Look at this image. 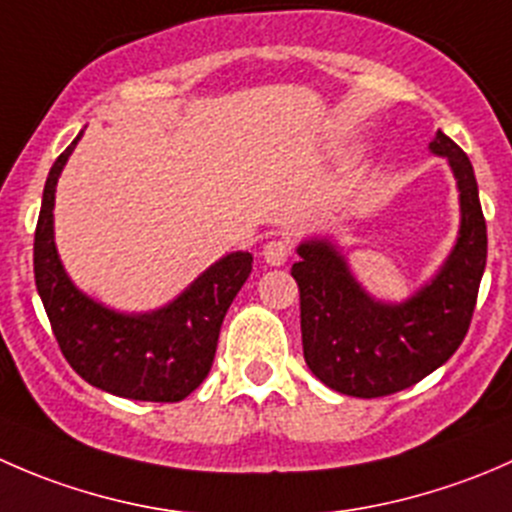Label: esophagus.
Here are the masks:
<instances>
[{"label":"esophagus","instance_id":"obj_1","mask_svg":"<svg viewBox=\"0 0 512 512\" xmlns=\"http://www.w3.org/2000/svg\"><path fill=\"white\" fill-rule=\"evenodd\" d=\"M262 257H265L267 265L280 267L285 265L289 257H292V245H289L287 240H282V237H275V240L265 242V247H262Z\"/></svg>","mask_w":512,"mask_h":512}]
</instances>
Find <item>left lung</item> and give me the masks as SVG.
Segmentation results:
<instances>
[{"instance_id":"obj_1","label":"left lung","mask_w":512,"mask_h":512,"mask_svg":"<svg viewBox=\"0 0 512 512\" xmlns=\"http://www.w3.org/2000/svg\"><path fill=\"white\" fill-rule=\"evenodd\" d=\"M431 151L446 156L461 190V235L436 280L404 304L374 302L327 240L299 245L304 361L329 389L359 399L404 391L446 364L471 327L488 232L466 153L438 131Z\"/></svg>"}]
</instances>
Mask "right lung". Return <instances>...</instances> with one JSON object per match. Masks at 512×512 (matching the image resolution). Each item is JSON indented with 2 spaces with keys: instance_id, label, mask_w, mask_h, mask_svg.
Segmentation results:
<instances>
[{
  "instance_id": "obj_1",
  "label": "right lung",
  "mask_w": 512,
  "mask_h": 512,
  "mask_svg": "<svg viewBox=\"0 0 512 512\" xmlns=\"http://www.w3.org/2000/svg\"><path fill=\"white\" fill-rule=\"evenodd\" d=\"M81 136L51 165L34 232V280L61 354L96 389L133 401L175 404L213 366L220 327L252 272L250 252L205 270L175 302L153 314H118L71 285L54 247V190Z\"/></svg>"
}]
</instances>
